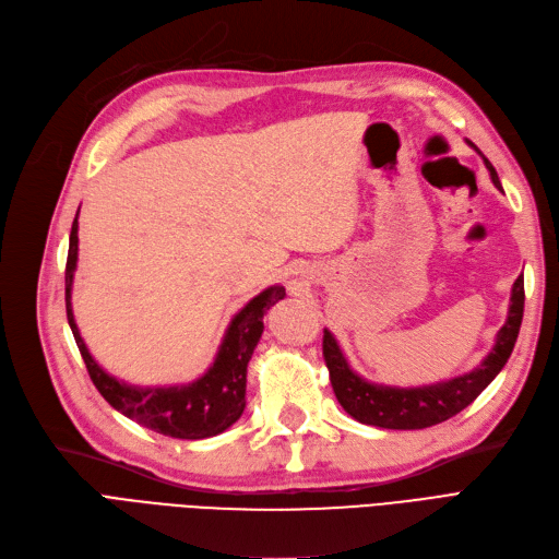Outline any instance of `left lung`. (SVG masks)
<instances>
[{
    "label": "left lung",
    "mask_w": 559,
    "mask_h": 559,
    "mask_svg": "<svg viewBox=\"0 0 559 559\" xmlns=\"http://www.w3.org/2000/svg\"><path fill=\"white\" fill-rule=\"evenodd\" d=\"M467 143L480 155V150L472 141ZM484 162L486 168L490 170L495 187L502 189V182H499L492 164L486 157ZM523 307L525 280L521 275L513 282L511 288L507 323L499 329L492 352L484 358V362L467 374L416 389L381 386V383L365 381L349 368V362H346L333 333L323 331V358L325 368L331 372L335 397L346 414L354 416L358 423H365V426H377L386 430H423L437 426V423H444L451 416L463 412L465 407H469V404L480 395V391L502 372L515 346L518 333H521Z\"/></svg>",
    "instance_id": "1"
}]
</instances>
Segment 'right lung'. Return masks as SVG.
Wrapping results in <instances>:
<instances>
[{"mask_svg": "<svg viewBox=\"0 0 559 559\" xmlns=\"http://www.w3.org/2000/svg\"><path fill=\"white\" fill-rule=\"evenodd\" d=\"M81 210V207H79ZM75 261H79V215L71 224L69 257H67V319L71 333L79 344L90 379L104 395L112 409L141 426L176 439H205L224 432L245 412L247 389V362L254 354V346L263 333V314L286 296L284 286H267L257 298L249 300L242 310L230 319L219 352L210 370L182 386L141 389L110 377L92 358L75 325L71 310V286Z\"/></svg>", "mask_w": 559, "mask_h": 559, "instance_id": "1", "label": "right lung"}]
</instances>
